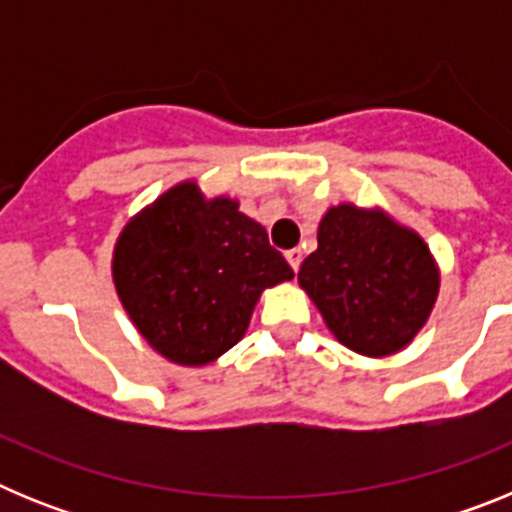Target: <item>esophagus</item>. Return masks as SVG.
Returning <instances> with one entry per match:
<instances>
[{"instance_id": "obj_1", "label": "esophagus", "mask_w": 512, "mask_h": 512, "mask_svg": "<svg viewBox=\"0 0 512 512\" xmlns=\"http://www.w3.org/2000/svg\"><path fill=\"white\" fill-rule=\"evenodd\" d=\"M284 256H287V261H289V266H292V269H300V264H302V251L300 248H292V251H287L284 253Z\"/></svg>"}]
</instances>
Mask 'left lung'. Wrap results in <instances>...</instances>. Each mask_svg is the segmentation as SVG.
<instances>
[{"label":"left lung","instance_id":"8db88e82","mask_svg":"<svg viewBox=\"0 0 512 512\" xmlns=\"http://www.w3.org/2000/svg\"><path fill=\"white\" fill-rule=\"evenodd\" d=\"M297 282L346 348L384 359L428 323L441 271L428 243L379 207H328Z\"/></svg>","mask_w":512,"mask_h":512}]
</instances>
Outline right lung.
Listing matches in <instances>:
<instances>
[{"mask_svg":"<svg viewBox=\"0 0 512 512\" xmlns=\"http://www.w3.org/2000/svg\"><path fill=\"white\" fill-rule=\"evenodd\" d=\"M264 225L233 197L179 182L130 217L112 253V282L148 346L179 366H205L246 336L261 292L289 282Z\"/></svg>","mask_w":512,"mask_h":512,"instance_id":"add662e5","label":"right lung"}]
</instances>
